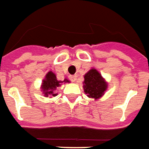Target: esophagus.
<instances>
[{"mask_svg":"<svg viewBox=\"0 0 149 149\" xmlns=\"http://www.w3.org/2000/svg\"><path fill=\"white\" fill-rule=\"evenodd\" d=\"M70 79L72 82H75L77 79V75H71V76H70Z\"/></svg>","mask_w":149,"mask_h":149,"instance_id":"esophagus-1","label":"esophagus"}]
</instances>
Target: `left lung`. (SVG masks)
Masks as SVG:
<instances>
[{"instance_id": "obj_1", "label": "left lung", "mask_w": 149, "mask_h": 149, "mask_svg": "<svg viewBox=\"0 0 149 149\" xmlns=\"http://www.w3.org/2000/svg\"><path fill=\"white\" fill-rule=\"evenodd\" d=\"M107 89V81L96 69L92 68L84 74L83 90L89 98L100 100Z\"/></svg>"}]
</instances>
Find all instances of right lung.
Here are the masks:
<instances>
[{"instance_id": "obj_1", "label": "right lung", "mask_w": 149, "mask_h": 149, "mask_svg": "<svg viewBox=\"0 0 149 149\" xmlns=\"http://www.w3.org/2000/svg\"><path fill=\"white\" fill-rule=\"evenodd\" d=\"M70 83L68 79H65L63 81L57 79L55 74L49 70L45 76V79L42 80V83L41 85V91L45 97L50 96V98L56 96L58 94H56L55 90L57 87L62 86V83Z\"/></svg>"}]
</instances>
